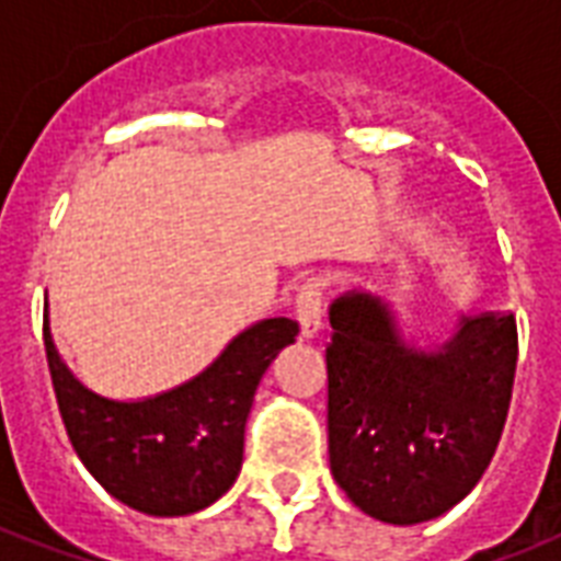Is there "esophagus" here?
<instances>
[{
	"instance_id": "34e87169",
	"label": "esophagus",
	"mask_w": 561,
	"mask_h": 561,
	"mask_svg": "<svg viewBox=\"0 0 561 561\" xmlns=\"http://www.w3.org/2000/svg\"><path fill=\"white\" fill-rule=\"evenodd\" d=\"M323 279H317V276H311V279L299 285L294 306H297V320L302 337H314L323 329Z\"/></svg>"
}]
</instances>
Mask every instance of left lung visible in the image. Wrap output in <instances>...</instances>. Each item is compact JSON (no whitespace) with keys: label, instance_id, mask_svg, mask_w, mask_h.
Instances as JSON below:
<instances>
[{"label":"left lung","instance_id":"obj_1","mask_svg":"<svg viewBox=\"0 0 561 561\" xmlns=\"http://www.w3.org/2000/svg\"><path fill=\"white\" fill-rule=\"evenodd\" d=\"M329 462L337 486L387 524L431 522L495 457L513 399V311L462 320L443 352L408 350L378 299L329 311Z\"/></svg>","mask_w":561,"mask_h":561}]
</instances>
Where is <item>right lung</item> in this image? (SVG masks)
Returning a JSON list of instances; mask_svg holds the SVG:
<instances>
[{
	"mask_svg": "<svg viewBox=\"0 0 561 561\" xmlns=\"http://www.w3.org/2000/svg\"><path fill=\"white\" fill-rule=\"evenodd\" d=\"M297 320L247 329L194 381L157 399L107 401L60 364L43 323L48 373L75 454L122 504L148 515H188L218 501L238 478L255 387L276 352L294 343Z\"/></svg>",
	"mask_w": 561,
	"mask_h": 561,
	"instance_id": "add662e5",
	"label": "right lung"
}]
</instances>
